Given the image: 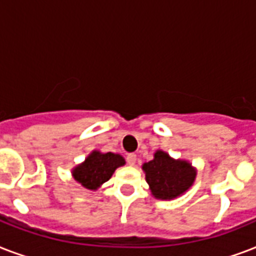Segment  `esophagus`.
Returning a JSON list of instances; mask_svg holds the SVG:
<instances>
[{
    "label": "esophagus",
    "mask_w": 256,
    "mask_h": 256,
    "mask_svg": "<svg viewBox=\"0 0 256 256\" xmlns=\"http://www.w3.org/2000/svg\"><path fill=\"white\" fill-rule=\"evenodd\" d=\"M126 160H128V164H130V166H134L136 162V154H128V156H126Z\"/></svg>",
    "instance_id": "obj_1"
}]
</instances>
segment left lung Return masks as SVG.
Segmentation results:
<instances>
[{
	"label": "left lung",
	"instance_id": "8db88e82",
	"mask_svg": "<svg viewBox=\"0 0 256 256\" xmlns=\"http://www.w3.org/2000/svg\"><path fill=\"white\" fill-rule=\"evenodd\" d=\"M146 182L156 199L170 200L186 192L195 180L196 170L190 162L174 160L168 152L158 150L154 160L142 166Z\"/></svg>",
	"mask_w": 256,
	"mask_h": 256
}]
</instances>
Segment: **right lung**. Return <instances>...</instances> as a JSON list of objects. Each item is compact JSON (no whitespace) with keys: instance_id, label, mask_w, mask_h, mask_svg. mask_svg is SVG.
I'll list each match as a JSON object with an SVG mask.
<instances>
[{"instance_id":"right-lung-1","label":"right lung","mask_w":256,"mask_h":256,"mask_svg":"<svg viewBox=\"0 0 256 256\" xmlns=\"http://www.w3.org/2000/svg\"><path fill=\"white\" fill-rule=\"evenodd\" d=\"M126 164L124 158L114 152H100L94 150L81 164L73 168V176L88 190H96L102 183L112 178V172Z\"/></svg>"}]
</instances>
